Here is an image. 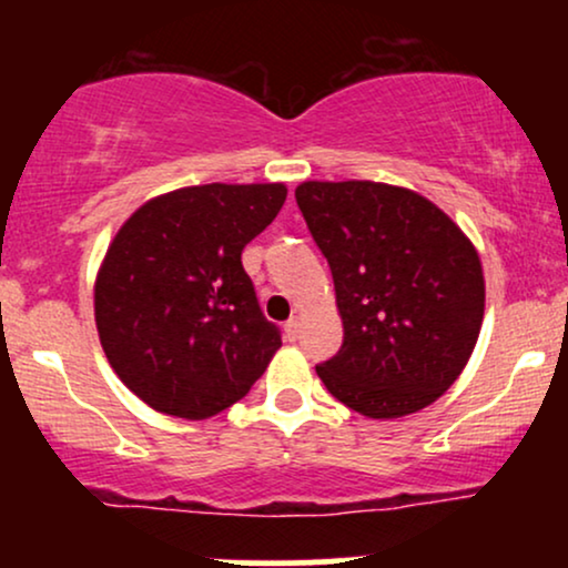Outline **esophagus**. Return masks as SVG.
Instances as JSON below:
<instances>
[{
  "mask_svg": "<svg viewBox=\"0 0 568 568\" xmlns=\"http://www.w3.org/2000/svg\"><path fill=\"white\" fill-rule=\"evenodd\" d=\"M283 334H285V338H288V342H296V338L302 336V323H298L296 317H291V321L283 325Z\"/></svg>",
  "mask_w": 568,
  "mask_h": 568,
  "instance_id": "esophagus-1",
  "label": "esophagus"
}]
</instances>
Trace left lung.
I'll list each match as a JSON object with an SVG mask.
<instances>
[{"instance_id": "8db88e82", "label": "left lung", "mask_w": 568, "mask_h": 568, "mask_svg": "<svg viewBox=\"0 0 568 568\" xmlns=\"http://www.w3.org/2000/svg\"><path fill=\"white\" fill-rule=\"evenodd\" d=\"M298 211L328 258L342 349L317 363L325 389L371 419H397L446 393L484 323V270L440 207L374 181H306Z\"/></svg>"}]
</instances>
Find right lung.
Instances as JSON below:
<instances>
[{
	"mask_svg": "<svg viewBox=\"0 0 568 568\" xmlns=\"http://www.w3.org/2000/svg\"><path fill=\"white\" fill-rule=\"evenodd\" d=\"M283 184H205L149 200L95 280L101 347L130 393L207 419L251 393L283 338L264 317L243 247L275 221Z\"/></svg>",
	"mask_w": 568,
	"mask_h": 568,
	"instance_id": "right-lung-1",
	"label": "right lung"
}]
</instances>
